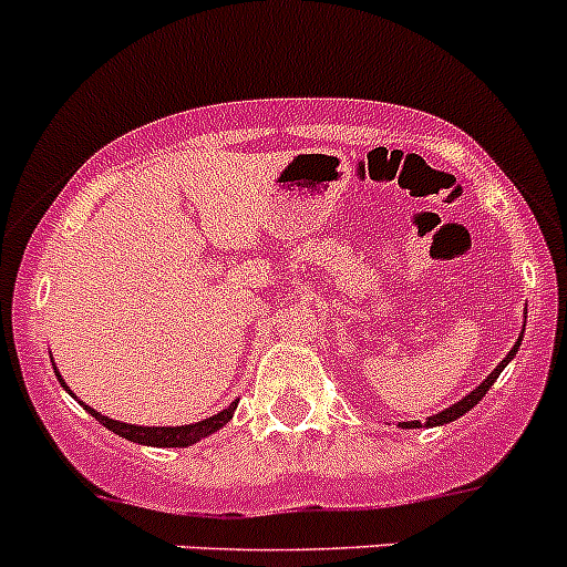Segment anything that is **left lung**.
Wrapping results in <instances>:
<instances>
[{
    "mask_svg": "<svg viewBox=\"0 0 567 567\" xmlns=\"http://www.w3.org/2000/svg\"><path fill=\"white\" fill-rule=\"evenodd\" d=\"M518 346H522V340H518V342H516V346H513V351H511V353H507V357H505V359H502V362H499V364H496V368H494V370H491V375H488V379H485V381H483V384H480V386H477V390H472V392H468V394H466V398H461V400H458V403H453V405H450V409L439 411V414L427 416V422H416V420H414V422H400V427H422V425H425V427H433V425H447V422H455V420H458V416H463V414H466V411H468V409H474V405H477V403H480V400H483V398H485V392H488V390H491V386H494V381H496V379H499V373H502V370H505V364H507V362H511V359H513V357H516Z\"/></svg>",
    "mask_w": 567,
    "mask_h": 567,
    "instance_id": "1",
    "label": "left lung"
}]
</instances>
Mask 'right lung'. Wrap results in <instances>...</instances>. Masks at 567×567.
Instances as JSON below:
<instances>
[{
  "label": "right lung",
  "instance_id": "obj_1",
  "mask_svg": "<svg viewBox=\"0 0 567 567\" xmlns=\"http://www.w3.org/2000/svg\"><path fill=\"white\" fill-rule=\"evenodd\" d=\"M56 373V368H54ZM56 379H60V373H56ZM60 384L65 386V381L60 379ZM68 390V386H65ZM71 392V390H68ZM84 405V403H82ZM238 403H230L225 411H219V414L208 416V420L203 422H192V425H177V427H145V425H128V422H117V420H109V416L99 414L95 409H90V405H84V409L90 411V414L95 416V420L101 422V425L109 427L112 433H117V436L128 439V442H136V444H147V447H192L194 442H199V439L210 436V433L219 431L221 425H227V422L233 420V411H236Z\"/></svg>",
  "mask_w": 567,
  "mask_h": 567
}]
</instances>
